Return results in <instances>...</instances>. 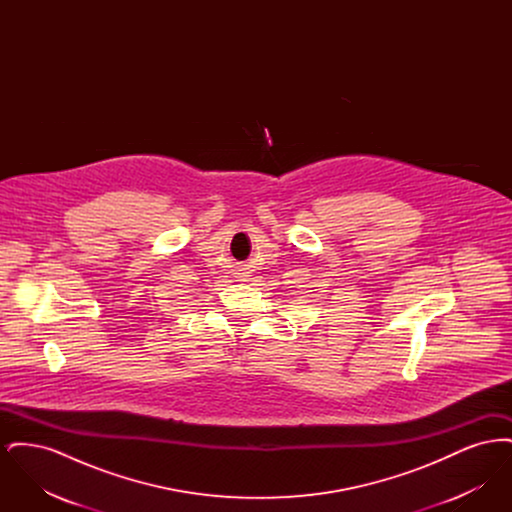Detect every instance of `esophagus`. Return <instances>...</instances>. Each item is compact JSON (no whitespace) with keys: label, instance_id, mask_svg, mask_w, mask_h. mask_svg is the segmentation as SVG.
<instances>
[{"label":"esophagus","instance_id":"esophagus-1","mask_svg":"<svg viewBox=\"0 0 512 512\" xmlns=\"http://www.w3.org/2000/svg\"><path fill=\"white\" fill-rule=\"evenodd\" d=\"M238 278L242 280V282H245L249 276H251V272H249V268H247V265H242V267H238Z\"/></svg>","mask_w":512,"mask_h":512}]
</instances>
